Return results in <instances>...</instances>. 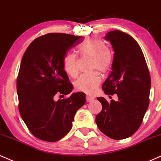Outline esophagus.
I'll return each instance as SVG.
<instances>
[{
  "instance_id": "esophagus-1",
  "label": "esophagus",
  "mask_w": 161,
  "mask_h": 161,
  "mask_svg": "<svg viewBox=\"0 0 161 161\" xmlns=\"http://www.w3.org/2000/svg\"><path fill=\"white\" fill-rule=\"evenodd\" d=\"M86 102L89 103V102L92 101V100L94 99V97H92V96H88L87 95L86 96Z\"/></svg>"
}]
</instances>
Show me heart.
Instances as JSON below:
<instances>
[{"label":"heart","mask_w":161,"mask_h":161,"mask_svg":"<svg viewBox=\"0 0 161 161\" xmlns=\"http://www.w3.org/2000/svg\"><path fill=\"white\" fill-rule=\"evenodd\" d=\"M80 52L83 56L93 58L92 69L99 70L100 72L105 73L110 69L113 58L107 45L104 41L96 37H91L84 41L80 47ZM64 69L68 75L76 77L78 74L77 55L74 53H68L63 59ZM101 77L96 71L84 74L75 82L77 90L85 93L92 94L96 91L99 86Z\"/></svg>","instance_id":"b5f03b06"}]
</instances>
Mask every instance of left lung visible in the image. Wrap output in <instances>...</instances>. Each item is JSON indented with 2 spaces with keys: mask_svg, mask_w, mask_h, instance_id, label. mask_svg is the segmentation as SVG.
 I'll return each mask as SVG.
<instances>
[{
  "mask_svg": "<svg viewBox=\"0 0 161 161\" xmlns=\"http://www.w3.org/2000/svg\"><path fill=\"white\" fill-rule=\"evenodd\" d=\"M105 39L114 50L111 71L103 85L106 95H118V101L108 103L97 99L103 109L96 123L102 133L113 139H126L140 126L149 105L151 77L140 47L133 37L116 30L108 32Z\"/></svg>",
  "mask_w": 161,
  "mask_h": 161,
  "instance_id": "obj_1",
  "label": "left lung"
}]
</instances>
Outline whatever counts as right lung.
Here are the masks:
<instances>
[{
  "label": "right lung",
  "instance_id": "obj_1",
  "mask_svg": "<svg viewBox=\"0 0 161 161\" xmlns=\"http://www.w3.org/2000/svg\"><path fill=\"white\" fill-rule=\"evenodd\" d=\"M82 37L50 33L37 37L21 61L16 88L19 110L28 130L37 139L56 142L69 133L77 111L86 103L85 93L74 92L55 101L56 95H68L73 86L63 59Z\"/></svg>",
  "mask_w": 161,
  "mask_h": 161
}]
</instances>
